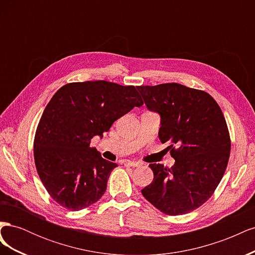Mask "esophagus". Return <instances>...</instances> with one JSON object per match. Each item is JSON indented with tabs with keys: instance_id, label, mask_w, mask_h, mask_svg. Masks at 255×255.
<instances>
[{
	"instance_id": "34e87169",
	"label": "esophagus",
	"mask_w": 255,
	"mask_h": 255,
	"mask_svg": "<svg viewBox=\"0 0 255 255\" xmlns=\"http://www.w3.org/2000/svg\"><path fill=\"white\" fill-rule=\"evenodd\" d=\"M126 166H128V167H139L140 164L139 163H136V161H126L125 163Z\"/></svg>"
}]
</instances>
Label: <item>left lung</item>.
Wrapping results in <instances>:
<instances>
[{
	"label": "left lung",
	"instance_id": "left-lung-1",
	"mask_svg": "<svg viewBox=\"0 0 255 255\" xmlns=\"http://www.w3.org/2000/svg\"><path fill=\"white\" fill-rule=\"evenodd\" d=\"M146 109L160 117L158 137L175 159L169 169L150 164L154 177L142 196L161 213L184 215L217 188L231 151L229 129L217 102L202 90L177 83L138 86Z\"/></svg>",
	"mask_w": 255,
	"mask_h": 255
}]
</instances>
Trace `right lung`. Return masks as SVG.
<instances>
[{"instance_id": "obj_1", "label": "right lung", "mask_w": 255, "mask_h": 255, "mask_svg": "<svg viewBox=\"0 0 255 255\" xmlns=\"http://www.w3.org/2000/svg\"><path fill=\"white\" fill-rule=\"evenodd\" d=\"M143 104L134 86L106 81L70 83L45 107L34 140L37 172L59 205L80 211L96 203L106 190L117 164L90 148L113 123Z\"/></svg>"}]
</instances>
